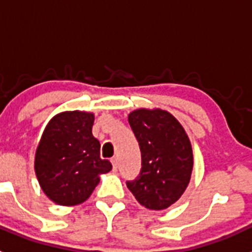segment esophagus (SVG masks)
<instances>
[{
	"instance_id": "obj_1",
	"label": "esophagus",
	"mask_w": 252,
	"mask_h": 252,
	"mask_svg": "<svg viewBox=\"0 0 252 252\" xmlns=\"http://www.w3.org/2000/svg\"><path fill=\"white\" fill-rule=\"evenodd\" d=\"M111 162H112V166H113V171H117V165H119V159L117 158H112L111 159Z\"/></svg>"
}]
</instances>
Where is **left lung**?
<instances>
[{
    "label": "left lung",
    "instance_id": "8db88e82",
    "mask_svg": "<svg viewBox=\"0 0 252 252\" xmlns=\"http://www.w3.org/2000/svg\"><path fill=\"white\" fill-rule=\"evenodd\" d=\"M128 124L141 151L139 177L127 188L141 206L165 209L182 197L193 169L192 145L183 126L162 110H136Z\"/></svg>",
    "mask_w": 252,
    "mask_h": 252
}]
</instances>
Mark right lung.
<instances>
[{"instance_id": "1", "label": "right lung", "mask_w": 252, "mask_h": 252, "mask_svg": "<svg viewBox=\"0 0 252 252\" xmlns=\"http://www.w3.org/2000/svg\"><path fill=\"white\" fill-rule=\"evenodd\" d=\"M94 116L66 111L50 120L35 154V173L46 195L60 206L83 203L112 164L101 159L92 135Z\"/></svg>"}]
</instances>
